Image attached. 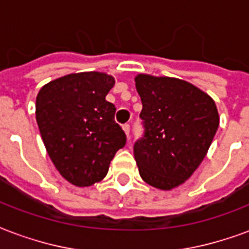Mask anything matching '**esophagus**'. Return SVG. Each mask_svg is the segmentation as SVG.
<instances>
[{
  "label": "esophagus",
  "instance_id": "1",
  "mask_svg": "<svg viewBox=\"0 0 249 249\" xmlns=\"http://www.w3.org/2000/svg\"><path fill=\"white\" fill-rule=\"evenodd\" d=\"M123 130H124V132H125V135H126V137H129V132H130L129 124L123 125Z\"/></svg>",
  "mask_w": 249,
  "mask_h": 249
}]
</instances>
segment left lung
Segmentation results:
<instances>
[{
	"label": "left lung",
	"mask_w": 249,
	"mask_h": 249,
	"mask_svg": "<svg viewBox=\"0 0 249 249\" xmlns=\"http://www.w3.org/2000/svg\"><path fill=\"white\" fill-rule=\"evenodd\" d=\"M145 133L133 146L141 178L152 187L171 191L198 168L219 128L212 97L175 77L137 74Z\"/></svg>",
	"instance_id": "left-lung-1"
}]
</instances>
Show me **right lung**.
I'll use <instances>...</instances> for the list:
<instances>
[{
    "mask_svg": "<svg viewBox=\"0 0 249 249\" xmlns=\"http://www.w3.org/2000/svg\"><path fill=\"white\" fill-rule=\"evenodd\" d=\"M114 78L101 71L71 73L41 88L36 120L46 152L62 178L76 187L101 181L126 142L116 107L105 100Z\"/></svg>",
    "mask_w": 249,
    "mask_h": 249,
    "instance_id": "add662e5",
    "label": "right lung"
}]
</instances>
